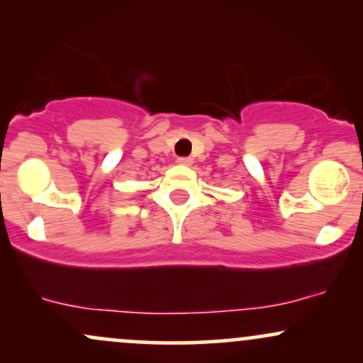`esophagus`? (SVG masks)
Masks as SVG:
<instances>
[{
	"label": "esophagus",
	"instance_id": "obj_1",
	"mask_svg": "<svg viewBox=\"0 0 363 363\" xmlns=\"http://www.w3.org/2000/svg\"><path fill=\"white\" fill-rule=\"evenodd\" d=\"M177 162L181 165H191V164H193V158H191V157H181V158H177Z\"/></svg>",
	"mask_w": 363,
	"mask_h": 363
}]
</instances>
